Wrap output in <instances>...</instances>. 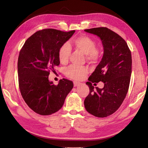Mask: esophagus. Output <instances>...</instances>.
I'll use <instances>...</instances> for the list:
<instances>
[{"label":"esophagus","mask_w":148,"mask_h":148,"mask_svg":"<svg viewBox=\"0 0 148 148\" xmlns=\"http://www.w3.org/2000/svg\"><path fill=\"white\" fill-rule=\"evenodd\" d=\"M79 85H80V83H79V82H75V81L74 82V87H77V86H79Z\"/></svg>","instance_id":"esophagus-1"}]
</instances>
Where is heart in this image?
Instances as JSON below:
<instances>
[{
	"label": "heart",
	"mask_w": 148,
	"mask_h": 148,
	"mask_svg": "<svg viewBox=\"0 0 148 148\" xmlns=\"http://www.w3.org/2000/svg\"><path fill=\"white\" fill-rule=\"evenodd\" d=\"M74 46L81 51L85 55L88 61H94L97 60L99 52L97 50L95 42L87 36L77 37L73 41ZM71 53V48L67 43H64L59 49L58 59L62 64H66L69 61ZM88 73V69L86 67L71 66L66 69V75L67 77L75 80H81Z\"/></svg>",
	"instance_id": "b5f03b06"
}]
</instances>
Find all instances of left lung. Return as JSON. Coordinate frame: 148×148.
Instances as JSON below:
<instances>
[{
    "label": "left lung",
    "mask_w": 148,
    "mask_h": 148,
    "mask_svg": "<svg viewBox=\"0 0 148 148\" xmlns=\"http://www.w3.org/2000/svg\"><path fill=\"white\" fill-rule=\"evenodd\" d=\"M97 35L102 41L103 54L102 60L90 75L86 84L89 94L84 100L86 110L99 118L115 112L127 94L132 75V54L127 43L116 33L106 27L84 29ZM103 82L102 89L91 86V82Z\"/></svg>",
    "instance_id": "obj_1"
}]
</instances>
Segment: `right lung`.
Segmentation results:
<instances>
[{
	"label": "right lung",
	"instance_id": "add662e5",
	"mask_svg": "<svg viewBox=\"0 0 148 148\" xmlns=\"http://www.w3.org/2000/svg\"><path fill=\"white\" fill-rule=\"evenodd\" d=\"M75 30L64 32L55 29L36 32L28 38L18 59L19 88L25 102L41 115H49L62 108L73 83L61 79L57 86L49 81V71L60 65L58 52Z\"/></svg>",
	"mask_w": 148,
	"mask_h": 148
}]
</instances>
